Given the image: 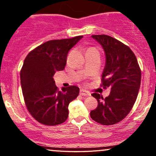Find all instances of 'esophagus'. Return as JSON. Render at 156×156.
<instances>
[{"instance_id": "1", "label": "esophagus", "mask_w": 156, "mask_h": 156, "mask_svg": "<svg viewBox=\"0 0 156 156\" xmlns=\"http://www.w3.org/2000/svg\"><path fill=\"white\" fill-rule=\"evenodd\" d=\"M80 94L82 96H89L91 95L90 92H89L88 91L85 90V89H80Z\"/></svg>"}]
</instances>
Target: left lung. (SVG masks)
I'll return each mask as SVG.
<instances>
[{
	"instance_id": "left-lung-1",
	"label": "left lung",
	"mask_w": 156,
	"mask_h": 156,
	"mask_svg": "<svg viewBox=\"0 0 156 156\" xmlns=\"http://www.w3.org/2000/svg\"><path fill=\"white\" fill-rule=\"evenodd\" d=\"M92 37L101 44L105 52L101 86L105 89L109 87L111 92L105 98L93 93L92 95L98 103L90 112V117L100 124L114 125L129 114L136 101L141 69L136 57L128 46L108 35H92Z\"/></svg>"
}]
</instances>
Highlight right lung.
<instances>
[{
	"instance_id": "obj_1",
	"label": "right lung",
	"mask_w": 156,
	"mask_h": 156,
	"mask_svg": "<svg viewBox=\"0 0 156 156\" xmlns=\"http://www.w3.org/2000/svg\"><path fill=\"white\" fill-rule=\"evenodd\" d=\"M83 36L50 40L30 52L20 71V83L28 111L36 120L46 125H57L67 120L68 105L79 94L76 86H55L53 76L63 70L67 53Z\"/></svg>"
}]
</instances>
